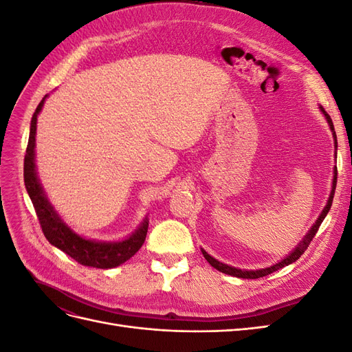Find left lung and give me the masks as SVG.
Segmentation results:
<instances>
[{
  "instance_id": "obj_1",
  "label": "left lung",
  "mask_w": 352,
  "mask_h": 352,
  "mask_svg": "<svg viewBox=\"0 0 352 352\" xmlns=\"http://www.w3.org/2000/svg\"><path fill=\"white\" fill-rule=\"evenodd\" d=\"M320 109H322V107H320ZM322 111L324 113L326 119H327V122H329V124H330V129H332V132H333V138H335V148H336V146H338V142H336V133H335V127H333L332 119H330V116L324 111V109H322ZM336 176H338V170L335 168V177H333V188H332V192H330V197H329V201H327V206H326V207H324V210L322 211L320 217L317 219L316 225L311 228V230H310V232H308V235L302 239V242H301L300 245H298V247H296V248H295L289 255H287L286 258H283L280 263L274 264V265H272V267H267V269H261V270H241V269L230 267V265H226V264H223V263L217 261L216 258H212L211 255H208L204 250H202V254H204L206 260L212 265V267L217 269L219 272H221V273H226V274H230V276H235V278H242V279H258V278H264V276H267V274H270V273H273V272H276V270H279V269L285 267V265H289L291 263L296 261V260L300 258L301 255L305 252V250L308 248V245L311 243V241H313V238L316 236V233H317L318 228H320V225H322V221L324 220V217H326V214L329 212L330 207H332L333 195H335V189H336Z\"/></svg>"
}]
</instances>
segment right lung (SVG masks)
Listing matches in <instances>:
<instances>
[{
    "label": "right lung",
    "instance_id": "right-lung-1",
    "mask_svg": "<svg viewBox=\"0 0 352 352\" xmlns=\"http://www.w3.org/2000/svg\"><path fill=\"white\" fill-rule=\"evenodd\" d=\"M47 98V95L39 105L36 107L34 117L30 122V133H29V142L25 154V167H23V176H25V185L28 189V194L32 199V204L35 207L36 216L39 220V225L42 232H44L45 238L50 243L54 245L63 252L78 261L82 265H88V267H97V269H113L117 265L123 264L131 257L140 251L142 243L146 238L148 232V220H145L141 228L138 229L132 236L122 242H97V241H88L76 233H73L65 223L61 221L54 208L51 207L48 202L44 190H42L36 170H35V135H36V117L41 111L42 105Z\"/></svg>",
    "mask_w": 352,
    "mask_h": 352
}]
</instances>
